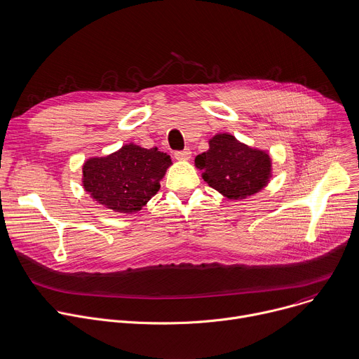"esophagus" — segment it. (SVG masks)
Instances as JSON below:
<instances>
[{
    "mask_svg": "<svg viewBox=\"0 0 359 359\" xmlns=\"http://www.w3.org/2000/svg\"><path fill=\"white\" fill-rule=\"evenodd\" d=\"M174 157L177 160H189L191 157V150L189 149H185V150H181V151H175L174 153Z\"/></svg>",
    "mask_w": 359,
    "mask_h": 359,
    "instance_id": "obj_1",
    "label": "esophagus"
}]
</instances>
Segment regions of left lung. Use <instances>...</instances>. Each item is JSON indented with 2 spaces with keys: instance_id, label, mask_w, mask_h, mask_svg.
<instances>
[{
  "instance_id": "left-lung-1",
  "label": "left lung",
  "mask_w": 359,
  "mask_h": 359,
  "mask_svg": "<svg viewBox=\"0 0 359 359\" xmlns=\"http://www.w3.org/2000/svg\"><path fill=\"white\" fill-rule=\"evenodd\" d=\"M203 170L202 178L229 199H243L259 192L269 181V154L250 149L231 134H218L209 141V150L195 158Z\"/></svg>"
}]
</instances>
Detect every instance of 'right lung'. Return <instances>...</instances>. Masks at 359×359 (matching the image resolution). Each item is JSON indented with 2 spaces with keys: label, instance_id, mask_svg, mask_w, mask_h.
Segmentation results:
<instances>
[{
  "label": "right lung",
  "instance_id": "1",
  "mask_svg": "<svg viewBox=\"0 0 359 359\" xmlns=\"http://www.w3.org/2000/svg\"><path fill=\"white\" fill-rule=\"evenodd\" d=\"M171 157L156 149L123 146L118 151L90 158L83 165V187L99 203L116 212L140 210L160 189Z\"/></svg>",
  "mask_w": 359,
  "mask_h": 359
}]
</instances>
